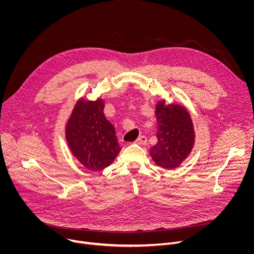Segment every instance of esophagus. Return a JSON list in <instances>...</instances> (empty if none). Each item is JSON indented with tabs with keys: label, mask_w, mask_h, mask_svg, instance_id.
Returning a JSON list of instances; mask_svg holds the SVG:
<instances>
[{
	"label": "esophagus",
	"mask_w": 254,
	"mask_h": 254,
	"mask_svg": "<svg viewBox=\"0 0 254 254\" xmlns=\"http://www.w3.org/2000/svg\"><path fill=\"white\" fill-rule=\"evenodd\" d=\"M135 142L137 143V144H146L147 143V137L144 136V135H141V136H139L136 140H135Z\"/></svg>",
	"instance_id": "esophagus-1"
}]
</instances>
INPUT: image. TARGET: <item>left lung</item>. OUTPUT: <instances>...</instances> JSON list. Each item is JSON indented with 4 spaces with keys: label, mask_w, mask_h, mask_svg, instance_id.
I'll return each instance as SVG.
<instances>
[{
    "label": "left lung",
    "mask_w": 254,
    "mask_h": 254,
    "mask_svg": "<svg viewBox=\"0 0 254 254\" xmlns=\"http://www.w3.org/2000/svg\"><path fill=\"white\" fill-rule=\"evenodd\" d=\"M158 141L150 150L153 161L161 168H178L191 154L195 142L193 122L186 107L181 104H156Z\"/></svg>",
    "instance_id": "1"
}]
</instances>
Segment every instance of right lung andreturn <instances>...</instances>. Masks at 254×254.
I'll use <instances>...</instances> for the list:
<instances>
[{"instance_id":"1","label":"right lung","mask_w":254,"mask_h":254,"mask_svg":"<svg viewBox=\"0 0 254 254\" xmlns=\"http://www.w3.org/2000/svg\"><path fill=\"white\" fill-rule=\"evenodd\" d=\"M104 101L79 99L65 127L69 149L86 169L97 172L110 166L122 148L114 126L103 114Z\"/></svg>"}]
</instances>
